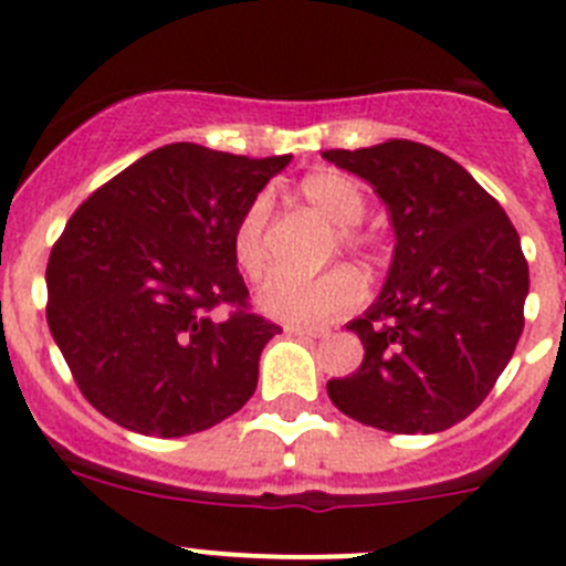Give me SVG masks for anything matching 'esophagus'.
Listing matches in <instances>:
<instances>
[{"mask_svg":"<svg viewBox=\"0 0 566 566\" xmlns=\"http://www.w3.org/2000/svg\"><path fill=\"white\" fill-rule=\"evenodd\" d=\"M286 334H292V337H308V339H319V337H328V328L294 326V323H289V326H286Z\"/></svg>","mask_w":566,"mask_h":566,"instance_id":"esophagus-1","label":"esophagus"}]
</instances>
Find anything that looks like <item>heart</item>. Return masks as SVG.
Masks as SVG:
<instances>
[{
  "mask_svg": "<svg viewBox=\"0 0 566 566\" xmlns=\"http://www.w3.org/2000/svg\"><path fill=\"white\" fill-rule=\"evenodd\" d=\"M300 195L339 227L343 247L371 252L374 238L359 227L365 218V192L352 175L337 169H314L300 181ZM234 260L249 277H260L272 263V203L258 195L243 214L232 238ZM365 297V280L348 263L328 266L326 272L300 274L277 269L260 286V308L289 323H326L352 312Z\"/></svg>",
  "mask_w": 566,
  "mask_h": 566,
  "instance_id": "b5f03b06",
  "label": "heart"
}]
</instances>
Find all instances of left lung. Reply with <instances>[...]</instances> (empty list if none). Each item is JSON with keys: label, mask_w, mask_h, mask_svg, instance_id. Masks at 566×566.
Returning <instances> with one entry per match:
<instances>
[{"label": "left lung", "mask_w": 566, "mask_h": 566, "mask_svg": "<svg viewBox=\"0 0 566 566\" xmlns=\"http://www.w3.org/2000/svg\"><path fill=\"white\" fill-rule=\"evenodd\" d=\"M323 158L391 209L397 249L382 294L348 332L363 365L328 379L345 417L388 433H437L476 411L510 363L530 289L516 227L468 169L405 138Z\"/></svg>", "instance_id": "8db88e82"}]
</instances>
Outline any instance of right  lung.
<instances>
[{
  "label": "right lung",
  "instance_id": "right-lung-1",
  "mask_svg": "<svg viewBox=\"0 0 566 566\" xmlns=\"http://www.w3.org/2000/svg\"><path fill=\"white\" fill-rule=\"evenodd\" d=\"M289 161L167 144L70 214L48 260V326L98 413L169 439L249 402L280 326L252 312L232 238Z\"/></svg>",
  "mask_w": 566,
  "mask_h": 566
}]
</instances>
